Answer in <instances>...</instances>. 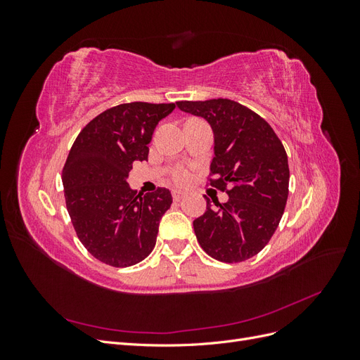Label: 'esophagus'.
<instances>
[{"label": "esophagus", "instance_id": "obj_1", "mask_svg": "<svg viewBox=\"0 0 360 360\" xmlns=\"http://www.w3.org/2000/svg\"><path fill=\"white\" fill-rule=\"evenodd\" d=\"M184 192H181V191H172V198L176 200V201H180V200H183L184 198Z\"/></svg>", "mask_w": 360, "mask_h": 360}]
</instances>
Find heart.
Listing matches in <instances>:
<instances>
[{"label":"heart","mask_w":360,"mask_h":360,"mask_svg":"<svg viewBox=\"0 0 360 360\" xmlns=\"http://www.w3.org/2000/svg\"><path fill=\"white\" fill-rule=\"evenodd\" d=\"M191 171L184 167H177L172 172V179L179 184H186L191 180Z\"/></svg>","instance_id":"obj_1"}]
</instances>
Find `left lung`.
<instances>
[{"instance_id": "8db88e82", "label": "left lung", "mask_w": 360, "mask_h": 360, "mask_svg": "<svg viewBox=\"0 0 360 360\" xmlns=\"http://www.w3.org/2000/svg\"><path fill=\"white\" fill-rule=\"evenodd\" d=\"M177 108L202 117L214 136L210 184L226 191L228 201L207 200L193 221L195 236L212 258L240 263L263 249L276 231L288 198V158L274 129L249 108L230 99L177 102Z\"/></svg>"}]
</instances>
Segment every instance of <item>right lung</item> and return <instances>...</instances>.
I'll use <instances>...</instances> for the list:
<instances>
[{
  "mask_svg": "<svg viewBox=\"0 0 360 360\" xmlns=\"http://www.w3.org/2000/svg\"><path fill=\"white\" fill-rule=\"evenodd\" d=\"M176 103L132 102L93 118L75 139L63 168L68 212L81 243L105 264L129 267L150 255L172 202L165 188L141 197L127 179L147 160L148 144Z\"/></svg>",
  "mask_w": 360,
  "mask_h": 360,
  "instance_id": "add662e5",
  "label": "right lung"
}]
</instances>
